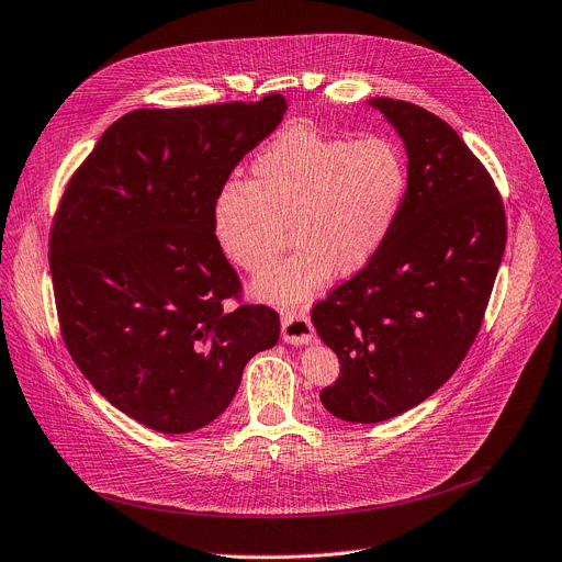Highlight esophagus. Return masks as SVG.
Here are the masks:
<instances>
[{
  "instance_id": "obj_1",
  "label": "esophagus",
  "mask_w": 562,
  "mask_h": 562,
  "mask_svg": "<svg viewBox=\"0 0 562 562\" xmlns=\"http://www.w3.org/2000/svg\"><path fill=\"white\" fill-rule=\"evenodd\" d=\"M281 337L285 344H294V347H306L315 339V328L311 319L301 313L285 315L281 319Z\"/></svg>"
}]
</instances>
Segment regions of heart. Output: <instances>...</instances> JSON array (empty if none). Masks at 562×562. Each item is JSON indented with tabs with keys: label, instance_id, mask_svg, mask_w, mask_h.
<instances>
[{
	"label": "heart",
	"instance_id": "heart-1",
	"mask_svg": "<svg viewBox=\"0 0 562 562\" xmlns=\"http://www.w3.org/2000/svg\"><path fill=\"white\" fill-rule=\"evenodd\" d=\"M251 180L229 182L211 209V229L227 261L263 270L249 294L296 308L337 277L362 272L390 238L407 193L401 150L382 137L347 139L292 127L251 161Z\"/></svg>",
	"mask_w": 562,
	"mask_h": 562
}]
</instances>
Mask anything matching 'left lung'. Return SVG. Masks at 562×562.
I'll return each instance as SVG.
<instances>
[{"instance_id": "obj_1", "label": "left lung", "mask_w": 562, "mask_h": 562, "mask_svg": "<svg viewBox=\"0 0 562 562\" xmlns=\"http://www.w3.org/2000/svg\"><path fill=\"white\" fill-rule=\"evenodd\" d=\"M407 153V193L373 261L313 308L339 358L322 405L382 423L435 394L480 333L506 247L499 193L452 127L414 103L369 99Z\"/></svg>"}]
</instances>
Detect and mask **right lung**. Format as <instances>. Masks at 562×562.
I'll list each match as a JSON object with an SVG mask.
<instances>
[{
    "label": "right lung",
    "mask_w": 562,
    "mask_h": 562,
    "mask_svg": "<svg viewBox=\"0 0 562 562\" xmlns=\"http://www.w3.org/2000/svg\"><path fill=\"white\" fill-rule=\"evenodd\" d=\"M288 101L135 110L71 178L49 243L67 349L119 412L161 435L218 418L245 364L279 341L266 306L225 313L240 283L211 209Z\"/></svg>",
    "instance_id": "obj_1"
}]
</instances>
